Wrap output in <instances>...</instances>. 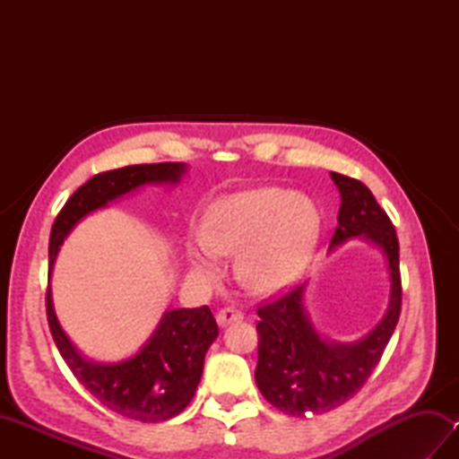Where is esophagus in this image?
<instances>
[{
  "instance_id": "esophagus-1",
  "label": "esophagus",
  "mask_w": 459,
  "mask_h": 459,
  "mask_svg": "<svg viewBox=\"0 0 459 459\" xmlns=\"http://www.w3.org/2000/svg\"><path fill=\"white\" fill-rule=\"evenodd\" d=\"M240 319H245V314H242V311L237 307H222L217 314V324L221 327L232 324V321H240Z\"/></svg>"
}]
</instances>
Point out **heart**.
I'll return each instance as SVG.
<instances>
[{
	"mask_svg": "<svg viewBox=\"0 0 459 459\" xmlns=\"http://www.w3.org/2000/svg\"><path fill=\"white\" fill-rule=\"evenodd\" d=\"M314 203L294 191L264 187L221 199L204 217L203 245L187 248L189 264L212 274L214 256H237L238 280L256 294H276L304 274L319 238Z\"/></svg>",
	"mask_w": 459,
	"mask_h": 459,
	"instance_id": "heart-1",
	"label": "heart"
}]
</instances>
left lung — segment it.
<instances>
[{
  "mask_svg": "<svg viewBox=\"0 0 459 459\" xmlns=\"http://www.w3.org/2000/svg\"><path fill=\"white\" fill-rule=\"evenodd\" d=\"M341 193L337 229L329 248L363 237L385 252L391 274V298L380 324L353 343L321 337L306 311L301 284L258 311V365L262 396L290 416L324 414L353 398L378 365L398 324L403 306L398 238L388 214L365 183L331 171Z\"/></svg>",
  "mask_w": 459,
  "mask_h": 459,
  "instance_id": "8db88e82",
  "label": "left lung"
}]
</instances>
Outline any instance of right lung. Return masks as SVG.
<instances>
[{
  "mask_svg": "<svg viewBox=\"0 0 459 459\" xmlns=\"http://www.w3.org/2000/svg\"><path fill=\"white\" fill-rule=\"evenodd\" d=\"M187 165L178 161L128 165L94 175L73 193L56 214L48 238V276L65 238L86 214L143 185L179 183ZM47 319L58 353L73 375L108 411L138 422H163L185 411L197 391L204 353L219 335L207 306L165 311L138 353L118 363H94L79 353L58 324L51 288H47Z\"/></svg>",
  "mask_w": 459,
  "mask_h": 459,
  "instance_id": "obj_1",
  "label": "right lung"
}]
</instances>
